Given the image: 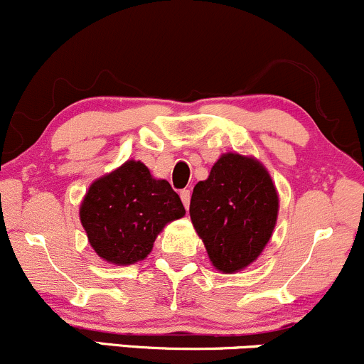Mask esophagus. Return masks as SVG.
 <instances>
[{"instance_id":"esophagus-1","label":"esophagus","mask_w":364,"mask_h":364,"mask_svg":"<svg viewBox=\"0 0 364 364\" xmlns=\"http://www.w3.org/2000/svg\"><path fill=\"white\" fill-rule=\"evenodd\" d=\"M181 199H182L183 206H186V210H187V208H189V203H191V191L189 189L181 191Z\"/></svg>"}]
</instances>
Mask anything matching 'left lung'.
<instances>
[{
  "label": "left lung",
  "mask_w": 364,
  "mask_h": 364,
  "mask_svg": "<svg viewBox=\"0 0 364 364\" xmlns=\"http://www.w3.org/2000/svg\"><path fill=\"white\" fill-rule=\"evenodd\" d=\"M189 213L213 267L232 273L251 264L270 240L279 198L259 161L227 153L196 183Z\"/></svg>",
  "instance_id": "obj_1"
}]
</instances>
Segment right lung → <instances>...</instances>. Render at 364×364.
<instances>
[{
	"mask_svg": "<svg viewBox=\"0 0 364 364\" xmlns=\"http://www.w3.org/2000/svg\"><path fill=\"white\" fill-rule=\"evenodd\" d=\"M186 210L166 181L151 177L141 161H127L89 187L80 222L101 258L115 264L144 259L168 222Z\"/></svg>",
	"mask_w": 364,
	"mask_h": 364,
	"instance_id": "obj_1",
	"label": "right lung"
}]
</instances>
